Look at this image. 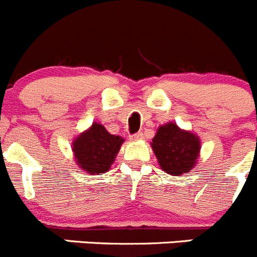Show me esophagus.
<instances>
[{
	"label": "esophagus",
	"mask_w": 257,
	"mask_h": 257,
	"mask_svg": "<svg viewBox=\"0 0 257 257\" xmlns=\"http://www.w3.org/2000/svg\"><path fill=\"white\" fill-rule=\"evenodd\" d=\"M132 140H133V141H142L143 140V133H142V132H138V133H136L133 137H132Z\"/></svg>",
	"instance_id": "esophagus-1"
}]
</instances>
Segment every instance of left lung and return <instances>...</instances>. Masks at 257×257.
Returning <instances> with one entry per match:
<instances>
[{
  "instance_id": "obj_1",
  "label": "left lung",
  "mask_w": 257,
  "mask_h": 257,
  "mask_svg": "<svg viewBox=\"0 0 257 257\" xmlns=\"http://www.w3.org/2000/svg\"><path fill=\"white\" fill-rule=\"evenodd\" d=\"M158 165L172 176L188 174L198 164L201 142L199 136L181 129L176 123L158 126L151 142Z\"/></svg>"
}]
</instances>
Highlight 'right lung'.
Instances as JSON below:
<instances>
[{
	"mask_svg": "<svg viewBox=\"0 0 257 257\" xmlns=\"http://www.w3.org/2000/svg\"><path fill=\"white\" fill-rule=\"evenodd\" d=\"M124 142V138L110 134L101 123L93 121L72 142L74 161L87 174H105L114 164Z\"/></svg>",
	"mask_w": 257,
	"mask_h": 257,
	"instance_id": "add662e5",
	"label": "right lung"
}]
</instances>
